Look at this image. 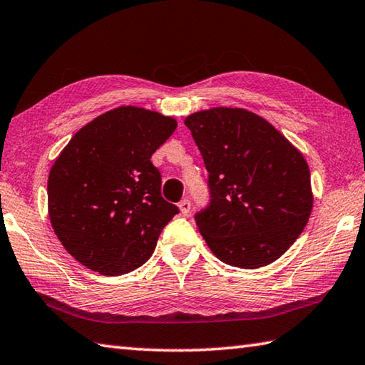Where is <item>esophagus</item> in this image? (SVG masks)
<instances>
[{
  "label": "esophagus",
  "instance_id": "esophagus-1",
  "mask_svg": "<svg viewBox=\"0 0 365 365\" xmlns=\"http://www.w3.org/2000/svg\"><path fill=\"white\" fill-rule=\"evenodd\" d=\"M178 207H180V212H182L183 215H188V214H190V209H191L190 200H187V197H185V200L180 201V205H178Z\"/></svg>",
  "mask_w": 365,
  "mask_h": 365
}]
</instances>
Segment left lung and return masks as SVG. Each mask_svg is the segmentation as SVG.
<instances>
[{
    "mask_svg": "<svg viewBox=\"0 0 365 365\" xmlns=\"http://www.w3.org/2000/svg\"><path fill=\"white\" fill-rule=\"evenodd\" d=\"M185 125L209 174V205L195 214L209 248L233 267L277 261L312 211L306 159L274 125L246 109L200 110Z\"/></svg>",
    "mask_w": 365,
    "mask_h": 365,
    "instance_id": "obj_1",
    "label": "left lung"
}]
</instances>
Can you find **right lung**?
Masks as SVG:
<instances>
[{
    "label": "right lung",
    "instance_id": "obj_1",
    "mask_svg": "<svg viewBox=\"0 0 365 365\" xmlns=\"http://www.w3.org/2000/svg\"><path fill=\"white\" fill-rule=\"evenodd\" d=\"M177 128L172 117L120 106L73 135L48 178L54 233L80 264L128 274L151 257L178 207L160 195L153 153Z\"/></svg>",
    "mask_w": 365,
    "mask_h": 365
}]
</instances>
